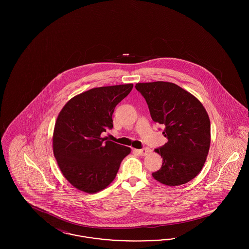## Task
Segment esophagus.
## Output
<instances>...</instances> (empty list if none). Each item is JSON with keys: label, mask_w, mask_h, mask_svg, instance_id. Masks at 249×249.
Segmentation results:
<instances>
[{"label": "esophagus", "mask_w": 249, "mask_h": 249, "mask_svg": "<svg viewBox=\"0 0 249 249\" xmlns=\"http://www.w3.org/2000/svg\"><path fill=\"white\" fill-rule=\"evenodd\" d=\"M135 152L137 154L140 155V156H146V155L150 152V149L148 147H144V148H142V149H136Z\"/></svg>", "instance_id": "esophagus-1"}]
</instances>
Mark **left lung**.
<instances>
[{
  "label": "left lung",
  "mask_w": 249,
  "mask_h": 249,
  "mask_svg": "<svg viewBox=\"0 0 249 249\" xmlns=\"http://www.w3.org/2000/svg\"><path fill=\"white\" fill-rule=\"evenodd\" d=\"M156 123L164 125L168 142L155 152L161 168L152 174L160 183L175 187L196 178L205 163L211 142L210 119L201 102L176 84L137 83Z\"/></svg>",
  "instance_id": "8db88e82"
}]
</instances>
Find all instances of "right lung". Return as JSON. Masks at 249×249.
I'll return each instance as SVG.
<instances>
[{
  "label": "right lung",
  "mask_w": 249,
  "mask_h": 249,
  "mask_svg": "<svg viewBox=\"0 0 249 249\" xmlns=\"http://www.w3.org/2000/svg\"><path fill=\"white\" fill-rule=\"evenodd\" d=\"M132 84L91 89L72 97L56 120L52 146L63 177L76 190L93 194L116 178L130 148L103 137L113 128L115 107L132 89Z\"/></svg>",
  "instance_id": "right-lung-1"
}]
</instances>
